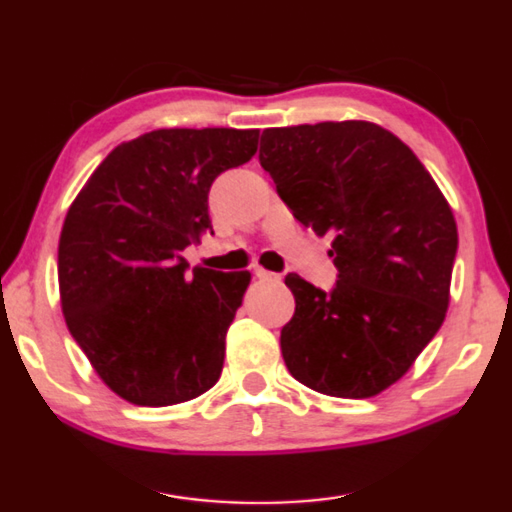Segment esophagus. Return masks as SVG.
Listing matches in <instances>:
<instances>
[{"mask_svg":"<svg viewBox=\"0 0 512 512\" xmlns=\"http://www.w3.org/2000/svg\"><path fill=\"white\" fill-rule=\"evenodd\" d=\"M255 278L262 280V283H271V280H280V276H276V273L271 271H264V269H255Z\"/></svg>","mask_w":512,"mask_h":512,"instance_id":"obj_1","label":"esophagus"}]
</instances>
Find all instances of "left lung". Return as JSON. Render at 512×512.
<instances>
[{"label": "left lung", "mask_w": 512, "mask_h": 512, "mask_svg": "<svg viewBox=\"0 0 512 512\" xmlns=\"http://www.w3.org/2000/svg\"><path fill=\"white\" fill-rule=\"evenodd\" d=\"M259 164L301 225L331 236L325 292L287 273L294 315L280 331L287 371L341 399L397 383L441 329L457 222L413 150L366 120L271 127Z\"/></svg>", "instance_id": "obj_1"}]
</instances>
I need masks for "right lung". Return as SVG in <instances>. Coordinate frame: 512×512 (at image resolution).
Masks as SVG:
<instances>
[{
  "label": "right lung",
  "mask_w": 512,
  "mask_h": 512,
  "mask_svg": "<svg viewBox=\"0 0 512 512\" xmlns=\"http://www.w3.org/2000/svg\"><path fill=\"white\" fill-rule=\"evenodd\" d=\"M259 129H155L120 143L64 218L57 280L92 369L134 406H174L218 383L248 271L194 266L208 190L257 153Z\"/></svg>",
  "instance_id": "obj_1"
}]
</instances>
